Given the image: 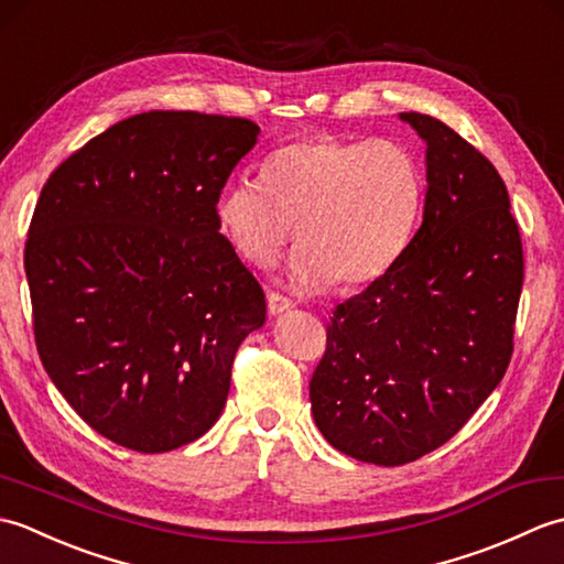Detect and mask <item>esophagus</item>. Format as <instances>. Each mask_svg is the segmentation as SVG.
Returning a JSON list of instances; mask_svg holds the SVG:
<instances>
[{"label":"esophagus","mask_w":564,"mask_h":564,"mask_svg":"<svg viewBox=\"0 0 564 564\" xmlns=\"http://www.w3.org/2000/svg\"><path fill=\"white\" fill-rule=\"evenodd\" d=\"M267 303H269V315H283V313H289V310H293L295 307V303L293 301H289V297L285 295H281V293H269V297H267Z\"/></svg>","instance_id":"obj_1"}]
</instances>
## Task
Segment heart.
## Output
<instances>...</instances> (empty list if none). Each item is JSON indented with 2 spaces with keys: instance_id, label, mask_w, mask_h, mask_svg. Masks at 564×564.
Returning a JSON list of instances; mask_svg holds the SVG:
<instances>
[{
  "instance_id": "1",
  "label": "heart",
  "mask_w": 564,
  "mask_h": 564,
  "mask_svg": "<svg viewBox=\"0 0 564 564\" xmlns=\"http://www.w3.org/2000/svg\"><path fill=\"white\" fill-rule=\"evenodd\" d=\"M422 206V166L402 142L313 135L271 152L261 178L227 186L215 218L257 269L273 267L295 227L297 289H364L398 267Z\"/></svg>"
}]
</instances>
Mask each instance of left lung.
<instances>
[{
	"label": "left lung",
	"mask_w": 564,
	"mask_h": 564,
	"mask_svg": "<svg viewBox=\"0 0 564 564\" xmlns=\"http://www.w3.org/2000/svg\"><path fill=\"white\" fill-rule=\"evenodd\" d=\"M424 220L404 257L337 305L310 380L315 424L356 460L404 465L458 434L505 378L523 247L495 164L426 113Z\"/></svg>",
	"instance_id": "obj_1"
}]
</instances>
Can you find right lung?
Here are the masks:
<instances>
[{"label":"right lung","instance_id":"right-lung-1","mask_svg":"<svg viewBox=\"0 0 564 564\" xmlns=\"http://www.w3.org/2000/svg\"><path fill=\"white\" fill-rule=\"evenodd\" d=\"M257 135L235 116H130L69 154L35 203L23 267L39 356L118 446L164 453L206 434L239 344L267 319L215 218Z\"/></svg>","mask_w":564,"mask_h":564}]
</instances>
